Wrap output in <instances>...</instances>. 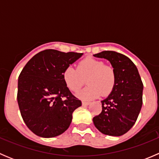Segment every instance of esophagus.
I'll use <instances>...</instances> for the list:
<instances>
[{
	"mask_svg": "<svg viewBox=\"0 0 159 159\" xmlns=\"http://www.w3.org/2000/svg\"><path fill=\"white\" fill-rule=\"evenodd\" d=\"M90 104L89 102H87V101H82V105H89Z\"/></svg>",
	"mask_w": 159,
	"mask_h": 159,
	"instance_id": "1",
	"label": "esophagus"
}]
</instances>
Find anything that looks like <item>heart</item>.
Masks as SVG:
<instances>
[{
  "label": "heart",
  "mask_w": 159,
  "mask_h": 159,
  "mask_svg": "<svg viewBox=\"0 0 159 159\" xmlns=\"http://www.w3.org/2000/svg\"><path fill=\"white\" fill-rule=\"evenodd\" d=\"M62 77L65 85L74 92L79 91L87 79L89 85L78 93V96L84 99L96 98L102 94L108 95L113 91L117 81L116 70L113 66L90 57L80 61L76 68L67 67Z\"/></svg>",
  "instance_id": "1"
}]
</instances>
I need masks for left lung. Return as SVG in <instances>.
<instances>
[{
	"instance_id": "1",
	"label": "left lung",
	"mask_w": 159,
	"mask_h": 159,
	"mask_svg": "<svg viewBox=\"0 0 159 159\" xmlns=\"http://www.w3.org/2000/svg\"><path fill=\"white\" fill-rule=\"evenodd\" d=\"M94 57L108 60L116 70L113 91L102 101V111L93 118L98 130L105 134L121 136L132 128L142 105L143 83L135 65L125 55L104 51Z\"/></svg>"
}]
</instances>
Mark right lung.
Returning a JSON list of instances; mask_svg holds the SVG:
<instances>
[{
  "label": "right lung",
  "instance_id": "add662e5",
  "mask_svg": "<svg viewBox=\"0 0 159 159\" xmlns=\"http://www.w3.org/2000/svg\"><path fill=\"white\" fill-rule=\"evenodd\" d=\"M82 53L47 49L35 54L18 77L17 103L28 128L36 135L53 138L70 126L81 102L63 81V71Z\"/></svg>",
  "mask_w": 159,
  "mask_h": 159
}]
</instances>
